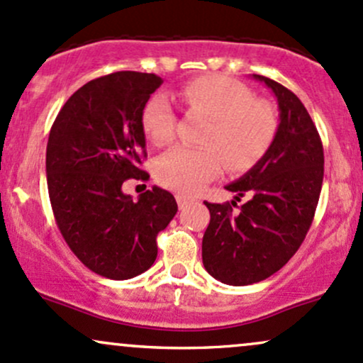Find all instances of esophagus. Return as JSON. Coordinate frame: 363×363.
<instances>
[{"instance_id": "obj_1", "label": "esophagus", "mask_w": 363, "mask_h": 363, "mask_svg": "<svg viewBox=\"0 0 363 363\" xmlns=\"http://www.w3.org/2000/svg\"><path fill=\"white\" fill-rule=\"evenodd\" d=\"M177 202H178V207H180V209H185V207L189 206L190 202H194V199L192 197H186V195L178 194L177 195Z\"/></svg>"}]
</instances>
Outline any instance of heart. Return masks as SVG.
<instances>
[{"label":"heart","instance_id":"1","mask_svg":"<svg viewBox=\"0 0 363 363\" xmlns=\"http://www.w3.org/2000/svg\"><path fill=\"white\" fill-rule=\"evenodd\" d=\"M180 97L192 113L209 118L201 138L206 147L177 145L157 160L161 185L182 194H194L221 173L245 171L271 147L279 120L266 101L238 80L223 75L199 77L180 89ZM142 128L150 142L164 145L173 140L177 116L166 94H156L142 111Z\"/></svg>","mask_w":363,"mask_h":363}]
</instances>
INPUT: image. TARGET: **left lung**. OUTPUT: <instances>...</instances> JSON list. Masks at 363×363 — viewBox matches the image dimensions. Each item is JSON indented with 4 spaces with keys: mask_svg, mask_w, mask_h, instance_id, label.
Instances as JSON below:
<instances>
[{
    "mask_svg": "<svg viewBox=\"0 0 363 363\" xmlns=\"http://www.w3.org/2000/svg\"><path fill=\"white\" fill-rule=\"evenodd\" d=\"M278 99L279 127L271 147L242 178L226 185L238 200L206 202L211 221L202 238V262L214 279L231 286L259 283L279 271L298 250L312 225L324 178L319 132L302 101L262 75Z\"/></svg>",
    "mask_w": 363,
    "mask_h": 363,
    "instance_id": "left-lung-1",
    "label": "left lung"
}]
</instances>
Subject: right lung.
I'll return each mask as SVG.
<instances>
[{
  "label": "right lung",
  "instance_id": "obj_1",
  "mask_svg": "<svg viewBox=\"0 0 363 363\" xmlns=\"http://www.w3.org/2000/svg\"><path fill=\"white\" fill-rule=\"evenodd\" d=\"M162 84L154 73L116 72L80 87L65 103L46 149L48 190L56 225L84 266L109 279H130L157 257L156 236L178 206L152 186L137 201L128 178L147 180L142 111Z\"/></svg>",
  "mask_w": 363,
  "mask_h": 363
}]
</instances>
